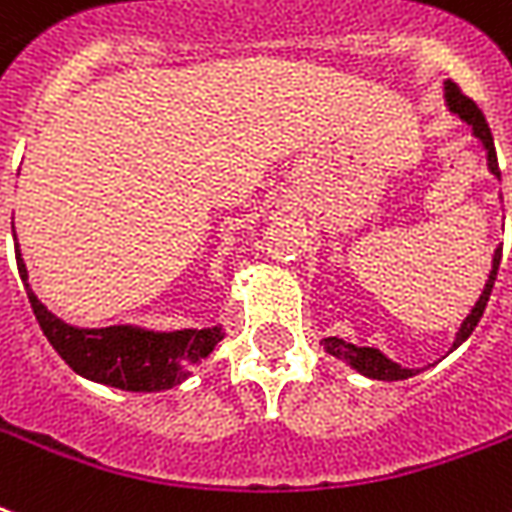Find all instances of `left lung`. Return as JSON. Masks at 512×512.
<instances>
[{
  "instance_id": "1",
  "label": "left lung",
  "mask_w": 512,
  "mask_h": 512,
  "mask_svg": "<svg viewBox=\"0 0 512 512\" xmlns=\"http://www.w3.org/2000/svg\"><path fill=\"white\" fill-rule=\"evenodd\" d=\"M446 101H448V109H451L454 115L462 117L467 126H473V134L481 139L483 147H486V152H489L491 174H494V177H499L497 150H494L491 128H489V123H486V117H483L481 109H478V104H475L470 96H464L462 88H459L456 83H451V80L446 83ZM499 260H502V247L494 252V263H491L489 282H486V287H483V295L478 298V303H475L473 311H470V317L464 319L462 327H459V333H456V341H454V349L459 346V343L467 341V338L473 335L475 327H478V322H481L483 311H486V303H489V298H491V290H494V279H497ZM322 343H325V349L330 351L333 357H338V360H346L351 368L360 370L362 376L378 378V381H403V378L416 376L413 370L400 368L397 362L386 360L381 351L370 349V346H354V343H346L343 338H325Z\"/></svg>"
}]
</instances>
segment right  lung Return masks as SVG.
Masks as SVG:
<instances>
[{"label":"right lung","mask_w":512,"mask_h":512,"mask_svg":"<svg viewBox=\"0 0 512 512\" xmlns=\"http://www.w3.org/2000/svg\"><path fill=\"white\" fill-rule=\"evenodd\" d=\"M18 273L26 284V295L34 308L42 333L50 346L61 354V360L80 376L99 384L126 389V392H161L182 384L190 376L195 362L212 354L222 341V327L204 330H174V333H152L142 327L112 325L85 330L61 322L42 306L29 287V273L15 244Z\"/></svg>","instance_id":"right-lung-1"}]
</instances>
